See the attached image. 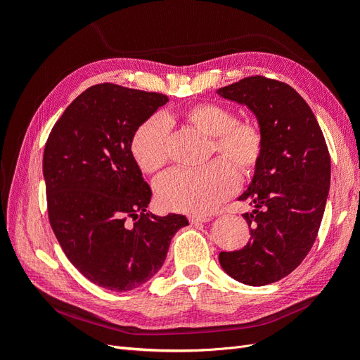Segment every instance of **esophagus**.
Masks as SVG:
<instances>
[{
    "label": "esophagus",
    "mask_w": 360,
    "mask_h": 360,
    "mask_svg": "<svg viewBox=\"0 0 360 360\" xmlns=\"http://www.w3.org/2000/svg\"><path fill=\"white\" fill-rule=\"evenodd\" d=\"M209 221H210V217H207V216H197V214L189 216L191 224H204V222H209Z\"/></svg>",
    "instance_id": "34e87169"
}]
</instances>
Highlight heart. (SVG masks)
<instances>
[{"label":"heart","instance_id":"heart-1","mask_svg":"<svg viewBox=\"0 0 360 360\" xmlns=\"http://www.w3.org/2000/svg\"><path fill=\"white\" fill-rule=\"evenodd\" d=\"M179 118L210 138V162L197 171L174 169L156 183V197L167 210L207 214L237 191V176L252 177L266 153V134L254 120L237 118L230 106L197 102L181 108ZM169 124L155 114L141 123L130 139L138 168L155 174L167 165Z\"/></svg>","mask_w":360,"mask_h":360}]
</instances>
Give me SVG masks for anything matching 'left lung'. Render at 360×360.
I'll use <instances>...</instances> for the list:
<instances>
[{
	"instance_id": "left-lung-1",
	"label": "left lung",
	"mask_w": 360,
	"mask_h": 360,
	"mask_svg": "<svg viewBox=\"0 0 360 360\" xmlns=\"http://www.w3.org/2000/svg\"><path fill=\"white\" fill-rule=\"evenodd\" d=\"M246 105L266 134V153L240 201L249 242L221 252L231 278L261 287L285 278L317 238L330 184V155L320 124L303 97L285 82L255 75L217 90Z\"/></svg>"
}]
</instances>
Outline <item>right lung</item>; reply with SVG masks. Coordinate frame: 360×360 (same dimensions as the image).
Segmentation results:
<instances>
[{"mask_svg":"<svg viewBox=\"0 0 360 360\" xmlns=\"http://www.w3.org/2000/svg\"><path fill=\"white\" fill-rule=\"evenodd\" d=\"M167 102L162 93L93 85L57 120L43 151L52 231L70 263L111 291L153 278L189 224L146 212L151 189L130 153L136 127Z\"/></svg>","mask_w":360,"mask_h":360,"instance_id":"obj_1","label":"right lung"}]
</instances>
